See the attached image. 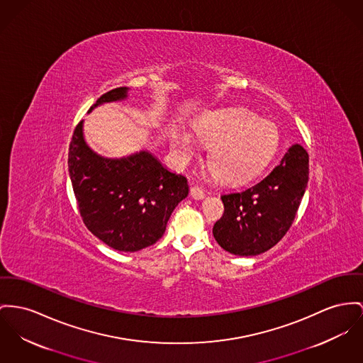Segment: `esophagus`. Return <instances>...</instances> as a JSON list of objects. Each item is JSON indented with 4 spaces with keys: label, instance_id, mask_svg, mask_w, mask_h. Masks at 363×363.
<instances>
[{
    "label": "esophagus",
    "instance_id": "obj_1",
    "mask_svg": "<svg viewBox=\"0 0 363 363\" xmlns=\"http://www.w3.org/2000/svg\"><path fill=\"white\" fill-rule=\"evenodd\" d=\"M190 194H191V196H193L194 199H196V201H199V199H203V198H205V191H203V189H201V187H198V186H194V187H191Z\"/></svg>",
    "mask_w": 363,
    "mask_h": 363
}]
</instances>
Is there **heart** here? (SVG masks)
Wrapping results in <instances>:
<instances>
[{
	"mask_svg": "<svg viewBox=\"0 0 363 363\" xmlns=\"http://www.w3.org/2000/svg\"><path fill=\"white\" fill-rule=\"evenodd\" d=\"M201 145L212 147L209 167L225 183H242L267 165L278 147V130L272 122L259 120L242 108L218 110L195 126ZM173 143L182 161H190L198 147L190 135H179Z\"/></svg>",
	"mask_w": 363,
	"mask_h": 363,
	"instance_id": "1",
	"label": "heart"
}]
</instances>
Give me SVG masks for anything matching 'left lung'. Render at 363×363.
<instances>
[{
  "label": "left lung",
  "instance_id": "left-lung-1",
  "mask_svg": "<svg viewBox=\"0 0 363 363\" xmlns=\"http://www.w3.org/2000/svg\"><path fill=\"white\" fill-rule=\"evenodd\" d=\"M308 183V154L293 145L263 180L221 195L223 218L213 225L218 245L237 256H257L284 238Z\"/></svg>",
  "mask_w": 363,
  "mask_h": 363
}]
</instances>
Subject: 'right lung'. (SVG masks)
<instances>
[{
	"mask_svg": "<svg viewBox=\"0 0 363 363\" xmlns=\"http://www.w3.org/2000/svg\"><path fill=\"white\" fill-rule=\"evenodd\" d=\"M128 97L116 88L89 108ZM84 121L74 129L69 172L78 211L86 228L110 247L138 252L158 241L172 212L189 195L187 179L167 169L151 152L106 158L86 145Z\"/></svg>",
	"mask_w": 363,
	"mask_h": 363,
	"instance_id": "obj_1",
	"label": "right lung"
}]
</instances>
